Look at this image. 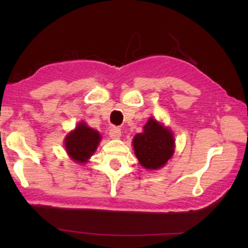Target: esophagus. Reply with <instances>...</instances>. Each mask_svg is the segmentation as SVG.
I'll return each instance as SVG.
<instances>
[{
  "instance_id": "34e87169",
  "label": "esophagus",
  "mask_w": 248,
  "mask_h": 248,
  "mask_svg": "<svg viewBox=\"0 0 248 248\" xmlns=\"http://www.w3.org/2000/svg\"><path fill=\"white\" fill-rule=\"evenodd\" d=\"M109 136L111 139H119L121 137V130L118 127H111L109 130Z\"/></svg>"
}]
</instances>
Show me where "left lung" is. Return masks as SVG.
<instances>
[{
    "label": "left lung",
    "mask_w": 248,
    "mask_h": 248,
    "mask_svg": "<svg viewBox=\"0 0 248 248\" xmlns=\"http://www.w3.org/2000/svg\"><path fill=\"white\" fill-rule=\"evenodd\" d=\"M132 143L134 154L146 170L161 169L174 154L173 133L153 118L145 124L143 132L136 134Z\"/></svg>",
    "instance_id": "left-lung-1"
}]
</instances>
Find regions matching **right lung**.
Listing matches in <instances>:
<instances>
[{
	"label": "right lung",
	"mask_w": 248,
	"mask_h": 248,
	"mask_svg": "<svg viewBox=\"0 0 248 248\" xmlns=\"http://www.w3.org/2000/svg\"><path fill=\"white\" fill-rule=\"evenodd\" d=\"M98 131L89 127L85 123H79L64 140L65 150L69 156L78 163H85L94 154L100 142Z\"/></svg>",
	"instance_id": "obj_1"
}]
</instances>
